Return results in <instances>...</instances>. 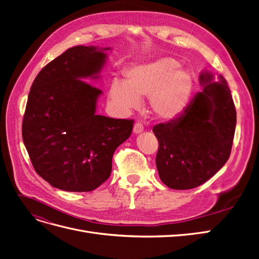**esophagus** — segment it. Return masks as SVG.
Returning <instances> with one entry per match:
<instances>
[{"label": "esophagus", "mask_w": 259, "mask_h": 259, "mask_svg": "<svg viewBox=\"0 0 259 259\" xmlns=\"http://www.w3.org/2000/svg\"><path fill=\"white\" fill-rule=\"evenodd\" d=\"M133 132H134V134H140V133L144 132V126L140 123H135Z\"/></svg>", "instance_id": "34e87169"}]
</instances>
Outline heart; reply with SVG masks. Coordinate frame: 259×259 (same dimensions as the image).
<instances>
[{"label":"heart","instance_id":"obj_1","mask_svg":"<svg viewBox=\"0 0 259 259\" xmlns=\"http://www.w3.org/2000/svg\"><path fill=\"white\" fill-rule=\"evenodd\" d=\"M125 80L113 79L109 89L111 104L122 111L136 109L148 96V110L160 121L182 116L194 88L191 72L173 57H158L128 67Z\"/></svg>","mask_w":259,"mask_h":259}]
</instances>
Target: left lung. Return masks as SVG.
Returning a JSON list of instances; mask_svg holds the SVG:
<instances>
[{
  "label": "left lung",
  "mask_w": 259,
  "mask_h": 259,
  "mask_svg": "<svg viewBox=\"0 0 259 259\" xmlns=\"http://www.w3.org/2000/svg\"><path fill=\"white\" fill-rule=\"evenodd\" d=\"M203 70L202 92L185 113L153 133L159 142L155 164L164 185L187 190L204 184L228 161L237 124L231 92L222 75Z\"/></svg>",
  "instance_id": "obj_1"
}]
</instances>
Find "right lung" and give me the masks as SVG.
I'll list each match as a JSON object with an SVG mask.
<instances>
[{
	"mask_svg": "<svg viewBox=\"0 0 259 259\" xmlns=\"http://www.w3.org/2000/svg\"><path fill=\"white\" fill-rule=\"evenodd\" d=\"M110 48L74 46L35 77L22 122V139L36 173L51 186L89 192L111 174L115 149L128 139L132 120L99 115L98 80Z\"/></svg>",
	"mask_w": 259,
	"mask_h": 259,
	"instance_id": "1",
	"label": "right lung"
}]
</instances>
